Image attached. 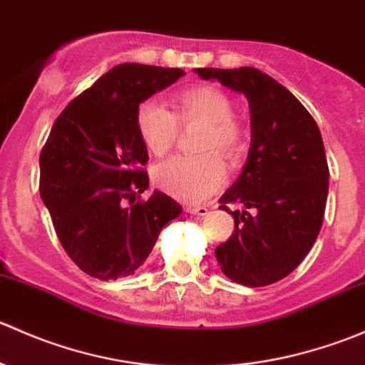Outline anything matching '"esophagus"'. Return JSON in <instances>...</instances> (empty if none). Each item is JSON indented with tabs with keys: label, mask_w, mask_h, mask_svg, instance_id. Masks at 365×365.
<instances>
[{
	"label": "esophagus",
	"mask_w": 365,
	"mask_h": 365,
	"mask_svg": "<svg viewBox=\"0 0 365 365\" xmlns=\"http://www.w3.org/2000/svg\"><path fill=\"white\" fill-rule=\"evenodd\" d=\"M187 212L194 213V215H206L208 213V208L206 206H187Z\"/></svg>",
	"instance_id": "34e87169"
}]
</instances>
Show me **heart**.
Here are the masks:
<instances>
[{
    "mask_svg": "<svg viewBox=\"0 0 365 365\" xmlns=\"http://www.w3.org/2000/svg\"><path fill=\"white\" fill-rule=\"evenodd\" d=\"M175 111L155 101H145L135 109V127L148 152L162 157L173 150L180 125H203L196 157H175L153 169V182L160 190L183 203H200L226 182V157H235L244 146V130L233 118V104L224 91L196 86L175 97Z\"/></svg>",
    "mask_w": 365,
    "mask_h": 365,
    "instance_id": "heart-1",
    "label": "heart"
}]
</instances>
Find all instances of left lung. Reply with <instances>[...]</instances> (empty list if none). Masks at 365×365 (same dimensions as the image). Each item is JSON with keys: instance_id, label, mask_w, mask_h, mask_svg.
Wrapping results in <instances>:
<instances>
[{"instance_id": "left-lung-1", "label": "left lung", "mask_w": 365, "mask_h": 365, "mask_svg": "<svg viewBox=\"0 0 365 365\" xmlns=\"http://www.w3.org/2000/svg\"><path fill=\"white\" fill-rule=\"evenodd\" d=\"M203 79L244 93L251 109L252 143L244 171L220 197L233 235L215 249L226 277L249 288L292 274L318 238L329 194V164L314 118L268 73L252 67L196 68Z\"/></svg>"}]
</instances>
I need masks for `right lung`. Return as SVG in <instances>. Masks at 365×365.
Masks as SVG:
<instances>
[{"label":"right lung","instance_id":"right-lung-1","mask_svg":"<svg viewBox=\"0 0 365 365\" xmlns=\"http://www.w3.org/2000/svg\"><path fill=\"white\" fill-rule=\"evenodd\" d=\"M185 76L180 68L123 63L68 102L40 153V196L70 259L101 281L130 275L162 227L182 213L148 189V152L135 109Z\"/></svg>","mask_w":365,"mask_h":365}]
</instances>
